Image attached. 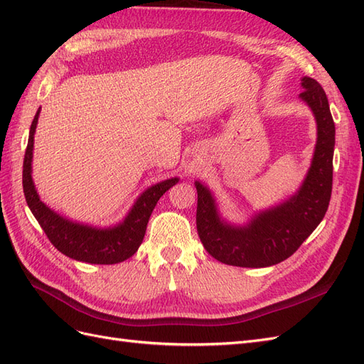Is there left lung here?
Segmentation results:
<instances>
[{"instance_id":"1","label":"left lung","mask_w":364,"mask_h":364,"mask_svg":"<svg viewBox=\"0 0 364 364\" xmlns=\"http://www.w3.org/2000/svg\"><path fill=\"white\" fill-rule=\"evenodd\" d=\"M299 94L317 121V144L310 171L290 200L261 213L247 226L235 228L220 220L211 193L197 188L196 225L200 241L217 261L237 267H267L291 257L322 222L333 191L336 126L321 83L302 79Z\"/></svg>"}]
</instances>
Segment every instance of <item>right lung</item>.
Wrapping results in <instances>:
<instances>
[{
    "instance_id": "right-lung-1",
    "label": "right lung",
    "mask_w": 364,
    "mask_h": 364,
    "mask_svg": "<svg viewBox=\"0 0 364 364\" xmlns=\"http://www.w3.org/2000/svg\"><path fill=\"white\" fill-rule=\"evenodd\" d=\"M41 111V107H39ZM39 111L31 121L28 144L23 165V188L30 211L39 222L43 232L63 255L91 264H117L130 258L144 238L149 218L159 197L178 183V178L159 182L141 194L132 211L121 225L109 229H95L60 217L42 203L31 179L33 136L38 124Z\"/></svg>"
}]
</instances>
